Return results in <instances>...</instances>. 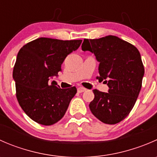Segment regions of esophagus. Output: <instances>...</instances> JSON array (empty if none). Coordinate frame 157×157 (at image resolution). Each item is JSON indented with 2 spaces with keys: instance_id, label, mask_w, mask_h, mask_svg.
<instances>
[{
  "instance_id": "obj_1",
  "label": "esophagus",
  "mask_w": 157,
  "mask_h": 157,
  "mask_svg": "<svg viewBox=\"0 0 157 157\" xmlns=\"http://www.w3.org/2000/svg\"><path fill=\"white\" fill-rule=\"evenodd\" d=\"M86 89H85L83 87H78V88H77V92L80 93H83V92L86 91Z\"/></svg>"
}]
</instances>
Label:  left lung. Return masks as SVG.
I'll return each mask as SVG.
<instances>
[{"label": "left lung", "instance_id": "1", "mask_svg": "<svg viewBox=\"0 0 157 157\" xmlns=\"http://www.w3.org/2000/svg\"><path fill=\"white\" fill-rule=\"evenodd\" d=\"M82 50L90 51L99 62V76L108 93L93 90L90 111L105 124H115L128 116L140 93L144 67L138 49L115 36L86 39Z\"/></svg>", "mask_w": 157, "mask_h": 157}]
</instances>
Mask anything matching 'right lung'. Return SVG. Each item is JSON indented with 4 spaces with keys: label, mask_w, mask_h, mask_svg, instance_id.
I'll use <instances>...</instances> for the list:
<instances>
[{
    "label": "right lung",
    "mask_w": 157,
    "mask_h": 157,
    "mask_svg": "<svg viewBox=\"0 0 157 157\" xmlns=\"http://www.w3.org/2000/svg\"><path fill=\"white\" fill-rule=\"evenodd\" d=\"M81 42L42 37L19 51L13 71L16 96L22 109L36 122L52 125L65 114L77 89H61L50 80L58 76L66 57Z\"/></svg>",
    "instance_id": "right-lung-1"
}]
</instances>
